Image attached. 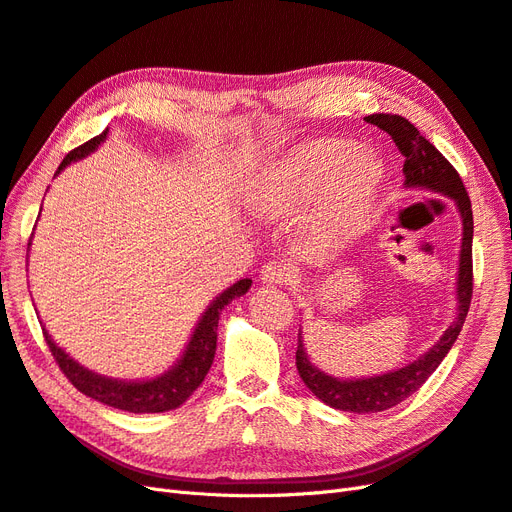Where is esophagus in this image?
<instances>
[{
  "label": "esophagus",
  "instance_id": "esophagus-1",
  "mask_svg": "<svg viewBox=\"0 0 512 512\" xmlns=\"http://www.w3.org/2000/svg\"><path fill=\"white\" fill-rule=\"evenodd\" d=\"M261 283L266 285H287L291 281V270L287 264H279V261H270L259 274Z\"/></svg>",
  "mask_w": 512,
  "mask_h": 512
}]
</instances>
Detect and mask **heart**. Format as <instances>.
I'll list each match as a JSON object with an SVG mask.
<instances>
[{"mask_svg":"<svg viewBox=\"0 0 512 512\" xmlns=\"http://www.w3.org/2000/svg\"><path fill=\"white\" fill-rule=\"evenodd\" d=\"M384 163L347 139H317L289 152L253 188L248 206L281 221L324 201L309 233L311 251L334 255L358 240L373 221L384 186Z\"/></svg>","mask_w":512,"mask_h":512,"instance_id":"b5f03b06","label":"heart"}]
</instances>
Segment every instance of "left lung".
<instances>
[{
    "mask_svg": "<svg viewBox=\"0 0 512 512\" xmlns=\"http://www.w3.org/2000/svg\"><path fill=\"white\" fill-rule=\"evenodd\" d=\"M369 124L382 128L384 133L397 143L399 152L405 156L403 175L405 188H422V191L437 193L448 197L455 203L461 216V251H459V272H457V315L455 321L444 330L429 352L418 356L414 362L405 364L401 369H394L382 375L371 377H354L341 379L321 371L317 364L311 362L302 343V332H298V349H296V367L302 377L304 386L309 388L319 401L341 412L354 414H371L384 412L388 407L399 405L410 394H414L422 384L427 382L431 373L440 367L450 347L455 345L463 321L470 311L472 302V238H474V218L472 203L467 197L465 186L448 160L437 152L435 145L418 133V128L407 122L401 115L390 113H373L364 118Z\"/></svg>",
    "mask_w": 512,
    "mask_h": 512,
    "instance_id": "8db88e82",
    "label": "left lung"
}]
</instances>
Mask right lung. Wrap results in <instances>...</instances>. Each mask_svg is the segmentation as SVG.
I'll return each instance as SVG.
<instances>
[{
    "instance_id": "obj_1",
    "label": "right lung",
    "mask_w": 512,
    "mask_h": 512,
    "mask_svg": "<svg viewBox=\"0 0 512 512\" xmlns=\"http://www.w3.org/2000/svg\"><path fill=\"white\" fill-rule=\"evenodd\" d=\"M107 135L109 128L102 130L98 137L79 145V148H75L70 154H66L55 175H60L70 163H77V160L96 152L98 145L107 139ZM29 246H32V240H29ZM251 283V279H240L238 283H233L231 287L221 291V294L208 304V309L201 313L178 362H175L169 371L160 373L152 379H133V382H126V379L98 375L90 369H85L83 364H79L70 354H66L64 349L51 339V334L45 328H42V332H45V339L55 362L60 364V369L70 379L72 386L87 394V397L133 414L169 412L175 410V407H180L199 388L203 379H206L216 354V328L218 319H221V311L233 298L244 296L246 291L251 289Z\"/></svg>"
}]
</instances>
